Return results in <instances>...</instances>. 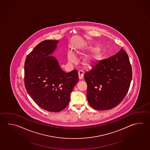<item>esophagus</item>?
<instances>
[{
  "label": "esophagus",
  "mask_w": 150,
  "mask_h": 150,
  "mask_svg": "<svg viewBox=\"0 0 150 150\" xmlns=\"http://www.w3.org/2000/svg\"><path fill=\"white\" fill-rule=\"evenodd\" d=\"M78 76H79V79L80 80L82 79L84 76V72L82 70H80L78 72Z\"/></svg>",
  "instance_id": "obj_1"
}]
</instances>
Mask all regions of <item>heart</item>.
Segmentation results:
<instances>
[{
	"instance_id": "1",
	"label": "heart",
	"mask_w": 150,
	"mask_h": 150,
	"mask_svg": "<svg viewBox=\"0 0 150 150\" xmlns=\"http://www.w3.org/2000/svg\"><path fill=\"white\" fill-rule=\"evenodd\" d=\"M74 51L78 54H83L85 53L93 51L90 54L86 55L83 59V64L88 67L97 64L102 57V53L100 50L92 45L76 46L74 48ZM67 57L69 62L71 63L76 62V58L72 51H69Z\"/></svg>"
}]
</instances>
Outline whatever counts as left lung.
<instances>
[{
    "label": "left lung",
    "instance_id": "left-lung-1",
    "mask_svg": "<svg viewBox=\"0 0 150 150\" xmlns=\"http://www.w3.org/2000/svg\"><path fill=\"white\" fill-rule=\"evenodd\" d=\"M132 78L128 55L123 49L108 59L100 61L84 75L90 106L105 110L117 106L128 92Z\"/></svg>",
    "mask_w": 150,
    "mask_h": 150
}]
</instances>
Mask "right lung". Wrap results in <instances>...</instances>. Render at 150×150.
Here are the masks:
<instances>
[{"label":"right lung","mask_w":150,"mask_h":150,"mask_svg":"<svg viewBox=\"0 0 150 150\" xmlns=\"http://www.w3.org/2000/svg\"><path fill=\"white\" fill-rule=\"evenodd\" d=\"M57 40L42 41L26 58L25 86L36 104L48 112H59L68 105L70 94L79 80L76 70L66 73L52 56Z\"/></svg>","instance_id":"obj_1"}]
</instances>
